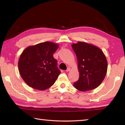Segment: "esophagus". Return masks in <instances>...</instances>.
<instances>
[{"label": "esophagus", "instance_id": "esophagus-1", "mask_svg": "<svg viewBox=\"0 0 125 125\" xmlns=\"http://www.w3.org/2000/svg\"><path fill=\"white\" fill-rule=\"evenodd\" d=\"M70 70V68L68 67V68H67V69L66 70V71H67V72H68V71H69Z\"/></svg>", "mask_w": 125, "mask_h": 125}]
</instances>
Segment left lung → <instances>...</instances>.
<instances>
[{
    "instance_id": "8db88e82",
    "label": "left lung",
    "mask_w": 125,
    "mask_h": 125,
    "mask_svg": "<svg viewBox=\"0 0 125 125\" xmlns=\"http://www.w3.org/2000/svg\"><path fill=\"white\" fill-rule=\"evenodd\" d=\"M71 47L77 58L79 73L74 87L81 91L97 88L107 73V62L104 54L98 47L86 42L79 41Z\"/></svg>"
}]
</instances>
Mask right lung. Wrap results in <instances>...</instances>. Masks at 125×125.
<instances>
[{
	"instance_id": "1",
	"label": "right lung",
	"mask_w": 125,
	"mask_h": 125,
	"mask_svg": "<svg viewBox=\"0 0 125 125\" xmlns=\"http://www.w3.org/2000/svg\"><path fill=\"white\" fill-rule=\"evenodd\" d=\"M58 47V44L47 41L23 50L19 60L18 68L28 86L44 90L54 84L61 73L57 67V60L53 57Z\"/></svg>"
}]
</instances>
